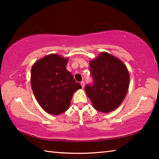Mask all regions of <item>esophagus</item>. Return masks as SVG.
<instances>
[{
  "instance_id": "obj_1",
  "label": "esophagus",
  "mask_w": 159,
  "mask_h": 159,
  "mask_svg": "<svg viewBox=\"0 0 159 159\" xmlns=\"http://www.w3.org/2000/svg\"><path fill=\"white\" fill-rule=\"evenodd\" d=\"M80 85H81V86H82V88H84V87H85V82L83 81V80H82V81L80 82Z\"/></svg>"
}]
</instances>
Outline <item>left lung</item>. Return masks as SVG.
<instances>
[{"label":"left lung","mask_w":159,"mask_h":159,"mask_svg":"<svg viewBox=\"0 0 159 159\" xmlns=\"http://www.w3.org/2000/svg\"><path fill=\"white\" fill-rule=\"evenodd\" d=\"M93 80L85 87V93L98 111L108 113L118 108L127 94L130 76L119 59L102 52L90 62Z\"/></svg>","instance_id":"8db88e82"}]
</instances>
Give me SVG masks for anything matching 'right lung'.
I'll return each mask as SVG.
<instances>
[{
	"label": "right lung",
	"instance_id": "1",
	"mask_svg": "<svg viewBox=\"0 0 159 159\" xmlns=\"http://www.w3.org/2000/svg\"><path fill=\"white\" fill-rule=\"evenodd\" d=\"M68 60L51 54L31 68V84L35 98L45 111L58 115L69 109L74 93L81 88L66 69Z\"/></svg>",
	"mask_w": 159,
	"mask_h": 159
}]
</instances>
